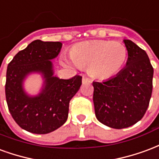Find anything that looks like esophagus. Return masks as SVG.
<instances>
[{
    "label": "esophagus",
    "mask_w": 159,
    "mask_h": 159,
    "mask_svg": "<svg viewBox=\"0 0 159 159\" xmlns=\"http://www.w3.org/2000/svg\"><path fill=\"white\" fill-rule=\"evenodd\" d=\"M82 82H83V84L89 83V82H90V80H89L87 77H83V78H82Z\"/></svg>",
    "instance_id": "esophagus-1"
}]
</instances>
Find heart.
<instances>
[{"label": "heart", "instance_id": "obj_1", "mask_svg": "<svg viewBox=\"0 0 159 159\" xmlns=\"http://www.w3.org/2000/svg\"><path fill=\"white\" fill-rule=\"evenodd\" d=\"M72 60L81 68H88L93 77H113L125 66L128 57L126 46L119 41L97 40L80 43L70 51ZM66 62L68 61L63 59Z\"/></svg>", "mask_w": 159, "mask_h": 159}]
</instances>
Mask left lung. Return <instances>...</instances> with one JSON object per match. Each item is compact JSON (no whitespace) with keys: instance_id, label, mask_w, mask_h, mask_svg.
<instances>
[{"instance_id":"left-lung-1","label":"left lung","mask_w":159,"mask_h":159,"mask_svg":"<svg viewBox=\"0 0 159 159\" xmlns=\"http://www.w3.org/2000/svg\"><path fill=\"white\" fill-rule=\"evenodd\" d=\"M124 42L128 51L125 68L113 78L92 83L96 117L113 129L127 128L141 120L152 92L153 68L148 54L131 40Z\"/></svg>"}]
</instances>
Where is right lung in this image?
Returning a JSON list of instances; mask_svg holds the SVG:
<instances>
[{"mask_svg":"<svg viewBox=\"0 0 159 159\" xmlns=\"http://www.w3.org/2000/svg\"><path fill=\"white\" fill-rule=\"evenodd\" d=\"M62 43L34 40L18 52L7 69L5 92L8 109L15 122L34 134H47L66 122L69 102L82 84V77L75 75L62 80L53 75L52 63L60 52ZM33 71L41 72L45 79L42 92L30 97L22 88V81Z\"/></svg>","mask_w":159,"mask_h":159,"instance_id":"right-lung-1","label":"right lung"}]
</instances>
